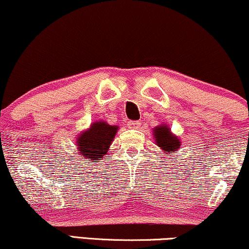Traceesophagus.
I'll return each mask as SVG.
<instances>
[{
  "mask_svg": "<svg viewBox=\"0 0 249 249\" xmlns=\"http://www.w3.org/2000/svg\"><path fill=\"white\" fill-rule=\"evenodd\" d=\"M127 125H128V127L136 129V128H139L140 126H141V122H140V121H129Z\"/></svg>",
  "mask_w": 249,
  "mask_h": 249,
  "instance_id": "esophagus-1",
  "label": "esophagus"
}]
</instances>
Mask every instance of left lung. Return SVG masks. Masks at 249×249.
<instances>
[{"mask_svg":"<svg viewBox=\"0 0 249 249\" xmlns=\"http://www.w3.org/2000/svg\"><path fill=\"white\" fill-rule=\"evenodd\" d=\"M153 136H155L156 144L162 150L166 156L173 155L174 151L179 149V139L170 132V128L167 125L161 124L153 128Z\"/></svg>","mask_w":249,"mask_h":249,"instance_id":"left-lung-1","label":"left lung"}]
</instances>
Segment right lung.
I'll use <instances>...</instances> for the list:
<instances>
[{"instance_id": "1", "label": "right lung", "mask_w": 249, "mask_h": 249, "mask_svg": "<svg viewBox=\"0 0 249 249\" xmlns=\"http://www.w3.org/2000/svg\"><path fill=\"white\" fill-rule=\"evenodd\" d=\"M118 131V126L107 124L106 122H96L90 128L82 132L76 139V149L79 155L88 161L101 160L107 155L109 146Z\"/></svg>"}]
</instances>
